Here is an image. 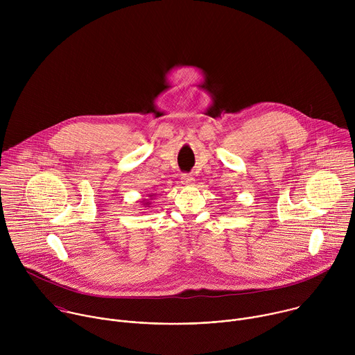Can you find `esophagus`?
<instances>
[{
    "label": "esophagus",
    "mask_w": 355,
    "mask_h": 355,
    "mask_svg": "<svg viewBox=\"0 0 355 355\" xmlns=\"http://www.w3.org/2000/svg\"><path fill=\"white\" fill-rule=\"evenodd\" d=\"M181 182L184 185H192L195 182V178L192 175H188V174H182L181 175Z\"/></svg>",
    "instance_id": "obj_1"
}]
</instances>
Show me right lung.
Returning a JSON list of instances; mask_svg holds the SVG:
<instances>
[{
  "mask_svg": "<svg viewBox=\"0 0 355 355\" xmlns=\"http://www.w3.org/2000/svg\"><path fill=\"white\" fill-rule=\"evenodd\" d=\"M153 199H155V198H153V193H150V195H148V199L140 200V204H141L144 208H147V207L151 205V200H153Z\"/></svg>",
  "mask_w": 355,
  "mask_h": 355,
  "instance_id": "right-lung-1",
  "label": "right lung"
}]
</instances>
